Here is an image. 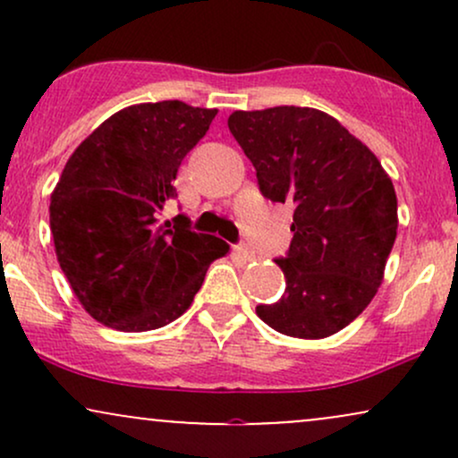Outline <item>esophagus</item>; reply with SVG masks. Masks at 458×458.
I'll list each match as a JSON object with an SVG mask.
<instances>
[{
    "label": "esophagus",
    "instance_id": "obj_1",
    "mask_svg": "<svg viewBox=\"0 0 458 458\" xmlns=\"http://www.w3.org/2000/svg\"><path fill=\"white\" fill-rule=\"evenodd\" d=\"M234 251H236V254H239L243 260H254V259H256V251L251 250V247L247 245V243L234 245Z\"/></svg>",
    "mask_w": 458,
    "mask_h": 458
}]
</instances>
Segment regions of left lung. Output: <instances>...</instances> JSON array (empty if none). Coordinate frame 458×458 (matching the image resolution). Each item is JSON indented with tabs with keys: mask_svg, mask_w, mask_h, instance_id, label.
<instances>
[{
	"mask_svg": "<svg viewBox=\"0 0 458 458\" xmlns=\"http://www.w3.org/2000/svg\"><path fill=\"white\" fill-rule=\"evenodd\" d=\"M228 129L256 167L260 193L293 204V241L277 259L286 291L256 306L293 338H327L364 312L398 228L396 191L368 146L312 107L234 112Z\"/></svg>",
	"mask_w": 458,
	"mask_h": 458,
	"instance_id": "obj_1",
	"label": "left lung"
}]
</instances>
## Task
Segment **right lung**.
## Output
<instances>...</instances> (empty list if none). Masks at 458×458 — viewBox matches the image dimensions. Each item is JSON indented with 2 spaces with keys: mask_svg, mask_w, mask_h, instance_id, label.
<instances>
[{
  "mask_svg": "<svg viewBox=\"0 0 458 458\" xmlns=\"http://www.w3.org/2000/svg\"><path fill=\"white\" fill-rule=\"evenodd\" d=\"M217 109L182 101L120 109L92 131L51 193L57 262L86 312L105 327L150 331L181 317L208 265L230 245L193 233L191 219L161 222L176 198L182 159Z\"/></svg>",
  "mask_w": 458,
  "mask_h": 458,
  "instance_id": "add662e5",
  "label": "right lung"
}]
</instances>
